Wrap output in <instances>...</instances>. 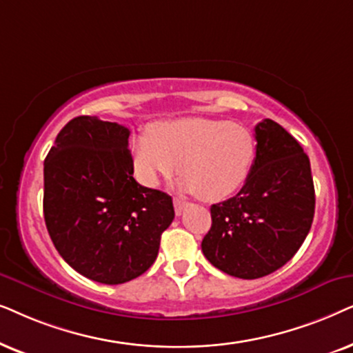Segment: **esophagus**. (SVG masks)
<instances>
[{
    "mask_svg": "<svg viewBox=\"0 0 353 353\" xmlns=\"http://www.w3.org/2000/svg\"><path fill=\"white\" fill-rule=\"evenodd\" d=\"M187 205H189V203H187L185 200L177 199V196H176V199H174V211H176V214L181 216L182 213H184V210L187 208Z\"/></svg>",
    "mask_w": 353,
    "mask_h": 353,
    "instance_id": "esophagus-1",
    "label": "esophagus"
}]
</instances>
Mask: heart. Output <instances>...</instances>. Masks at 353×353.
Here are the masks:
<instances>
[{
	"label": "heart",
	"instance_id": "1",
	"mask_svg": "<svg viewBox=\"0 0 353 353\" xmlns=\"http://www.w3.org/2000/svg\"><path fill=\"white\" fill-rule=\"evenodd\" d=\"M139 181L157 187L179 164V189L200 200L228 199L245 184L256 158V139L245 125L208 117L159 122L130 139Z\"/></svg>",
	"mask_w": 353,
	"mask_h": 353
}]
</instances>
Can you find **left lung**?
<instances>
[{"mask_svg":"<svg viewBox=\"0 0 353 353\" xmlns=\"http://www.w3.org/2000/svg\"><path fill=\"white\" fill-rule=\"evenodd\" d=\"M256 158L232 199L211 206L201 252L211 265L241 279H258L284 266L308 236L314 214L310 159L283 125L255 128Z\"/></svg>","mask_w":353,"mask_h":353,"instance_id":"1","label":"left lung"}]
</instances>
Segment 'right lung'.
<instances>
[{
  "instance_id": "1",
  "label": "right lung",
  "mask_w": 353,
  "mask_h": 353,
  "mask_svg": "<svg viewBox=\"0 0 353 353\" xmlns=\"http://www.w3.org/2000/svg\"><path fill=\"white\" fill-rule=\"evenodd\" d=\"M129 129L79 116L45 158L43 214L69 266L101 284L139 278L158 256L172 199L134 179Z\"/></svg>"
}]
</instances>
